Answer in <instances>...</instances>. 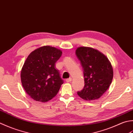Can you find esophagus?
<instances>
[{"label": "esophagus", "instance_id": "1", "mask_svg": "<svg viewBox=\"0 0 133 133\" xmlns=\"http://www.w3.org/2000/svg\"><path fill=\"white\" fill-rule=\"evenodd\" d=\"M72 81V78H67V79H66V82L67 83H69Z\"/></svg>", "mask_w": 133, "mask_h": 133}]
</instances>
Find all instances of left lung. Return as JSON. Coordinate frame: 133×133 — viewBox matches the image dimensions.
I'll list each match as a JSON object with an SVG mask.
<instances>
[{
    "label": "left lung",
    "mask_w": 133,
    "mask_h": 133,
    "mask_svg": "<svg viewBox=\"0 0 133 133\" xmlns=\"http://www.w3.org/2000/svg\"><path fill=\"white\" fill-rule=\"evenodd\" d=\"M83 69L84 87L77 95L87 101L101 97L112 82L113 69L106 56L88 47H79L76 50Z\"/></svg>",
    "instance_id": "left-lung-1"
}]
</instances>
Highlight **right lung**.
Wrapping results in <instances>:
<instances>
[{
    "label": "right lung",
    "instance_id": "add662e5",
    "mask_svg": "<svg viewBox=\"0 0 133 133\" xmlns=\"http://www.w3.org/2000/svg\"><path fill=\"white\" fill-rule=\"evenodd\" d=\"M62 51L44 46L30 54L21 70V82L26 93L38 102H46L55 97L63 80L55 64Z\"/></svg>",
    "mask_w": 133,
    "mask_h": 133
}]
</instances>
